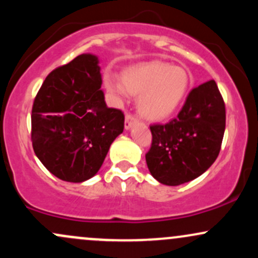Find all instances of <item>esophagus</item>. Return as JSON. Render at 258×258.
<instances>
[{
	"label": "esophagus",
	"instance_id": "obj_1",
	"mask_svg": "<svg viewBox=\"0 0 258 258\" xmlns=\"http://www.w3.org/2000/svg\"><path fill=\"white\" fill-rule=\"evenodd\" d=\"M136 121H137V118H136L135 116H132L131 114H126V117H124V128H131V126L136 122Z\"/></svg>",
	"mask_w": 258,
	"mask_h": 258
}]
</instances>
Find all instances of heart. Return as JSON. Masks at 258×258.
<instances>
[{"label":"heart","mask_w":258,"mask_h":258,"mask_svg":"<svg viewBox=\"0 0 258 258\" xmlns=\"http://www.w3.org/2000/svg\"><path fill=\"white\" fill-rule=\"evenodd\" d=\"M105 87L122 100L128 94L138 98L141 115L152 121H163L174 114L185 100L189 88V76L183 67L154 60L128 67L122 77L106 76Z\"/></svg>","instance_id":"obj_1"}]
</instances>
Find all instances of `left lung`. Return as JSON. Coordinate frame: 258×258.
Here are the masks:
<instances>
[{
    "label": "left lung",
    "instance_id": "1",
    "mask_svg": "<svg viewBox=\"0 0 258 258\" xmlns=\"http://www.w3.org/2000/svg\"><path fill=\"white\" fill-rule=\"evenodd\" d=\"M224 131L225 104L212 79L189 92L177 117L151 126L146 161L152 176L168 186L196 179L216 161Z\"/></svg>",
    "mask_w": 258,
    "mask_h": 258
}]
</instances>
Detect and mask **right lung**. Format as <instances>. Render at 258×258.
Wrapping results in <instances>:
<instances>
[{"instance_id": "obj_1", "label": "right lung", "mask_w": 258, "mask_h": 258, "mask_svg": "<svg viewBox=\"0 0 258 258\" xmlns=\"http://www.w3.org/2000/svg\"><path fill=\"white\" fill-rule=\"evenodd\" d=\"M101 83L98 57L83 53L49 73L34 99L33 149L67 182L94 176L123 131V112L106 106Z\"/></svg>"}]
</instances>
